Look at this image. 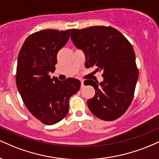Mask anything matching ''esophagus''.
I'll return each mask as SVG.
<instances>
[{
  "label": "esophagus",
  "instance_id": "1",
  "mask_svg": "<svg viewBox=\"0 0 159 159\" xmlns=\"http://www.w3.org/2000/svg\"><path fill=\"white\" fill-rule=\"evenodd\" d=\"M84 87V81H81V88H83Z\"/></svg>",
  "mask_w": 159,
  "mask_h": 159
}]
</instances>
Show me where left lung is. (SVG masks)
<instances>
[{
    "label": "left lung",
    "instance_id": "8db88e82",
    "mask_svg": "<svg viewBox=\"0 0 159 159\" xmlns=\"http://www.w3.org/2000/svg\"><path fill=\"white\" fill-rule=\"evenodd\" d=\"M71 39L84 53L86 68L96 66V72H103L102 82L84 81L96 90L87 101L89 109L105 121L118 119L132 103L138 78L132 44L112 27L71 29Z\"/></svg>",
    "mask_w": 159,
    "mask_h": 159
}]
</instances>
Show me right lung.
Here are the masks:
<instances>
[{
  "mask_svg": "<svg viewBox=\"0 0 159 159\" xmlns=\"http://www.w3.org/2000/svg\"><path fill=\"white\" fill-rule=\"evenodd\" d=\"M69 31L47 29L34 33L25 39L18 57V90L28 111L45 125L66 116L69 98L81 87L76 78L60 81L48 74L55 70L57 54L68 42Z\"/></svg>",
  "mask_w": 159,
  "mask_h": 159,
  "instance_id": "obj_1",
  "label": "right lung"
}]
</instances>
